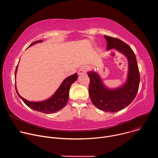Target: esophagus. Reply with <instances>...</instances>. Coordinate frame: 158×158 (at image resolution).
Here are the masks:
<instances>
[{"mask_svg": "<svg viewBox=\"0 0 158 158\" xmlns=\"http://www.w3.org/2000/svg\"><path fill=\"white\" fill-rule=\"evenodd\" d=\"M85 70H86L85 67L82 66V67H81V68H80V69H79L78 73H79V74H84V73H85Z\"/></svg>", "mask_w": 158, "mask_h": 158, "instance_id": "1", "label": "esophagus"}]
</instances>
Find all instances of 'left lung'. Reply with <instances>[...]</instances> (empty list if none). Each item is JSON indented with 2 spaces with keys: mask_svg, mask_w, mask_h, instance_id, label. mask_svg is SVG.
Returning <instances> with one entry per match:
<instances>
[{
  "mask_svg": "<svg viewBox=\"0 0 158 158\" xmlns=\"http://www.w3.org/2000/svg\"><path fill=\"white\" fill-rule=\"evenodd\" d=\"M107 49H115L128 60V75L125 84L114 89L106 87L96 72H88L90 78L89 96L93 104L100 110L115 112L129 106L136 98L140 82V76L136 56L127 44L118 38L104 35Z\"/></svg>",
  "mask_w": 158,
  "mask_h": 158,
  "instance_id": "obj_1",
  "label": "left lung"
}]
</instances>
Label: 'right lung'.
Masks as SVG:
<instances>
[{"label":"right lung","instance_id":"obj_1","mask_svg":"<svg viewBox=\"0 0 158 158\" xmlns=\"http://www.w3.org/2000/svg\"><path fill=\"white\" fill-rule=\"evenodd\" d=\"M38 42H42V40H37L32 42L29 47H31L32 45ZM17 67L18 65L15 69V76L16 75ZM77 74L76 73L73 75L67 77L62 82V84H60L56 92L54 93V94L49 99L43 101L31 102L25 99L24 98L21 97L18 93L17 90L16 89V85L15 91L19 97L31 109L43 112V113L45 114H52L62 109L67 104L69 99V92L71 85L77 80Z\"/></svg>","mask_w":158,"mask_h":158}]
</instances>
